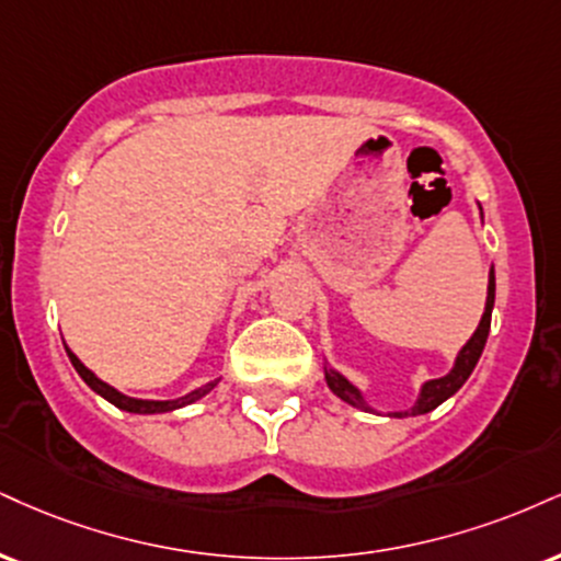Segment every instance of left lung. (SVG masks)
Returning a JSON list of instances; mask_svg holds the SVG:
<instances>
[{
	"label": "left lung",
	"mask_w": 561,
	"mask_h": 561,
	"mask_svg": "<svg viewBox=\"0 0 561 561\" xmlns=\"http://www.w3.org/2000/svg\"><path fill=\"white\" fill-rule=\"evenodd\" d=\"M481 208V206H478ZM483 216V211H481ZM494 293H496V279H494V268L489 272V295H485V308H483V316H481V323H478V329L470 336L468 342H465V347L457 353L455 357V366L447 376H442V379H431L421 387V394H417L415 404L410 410H397V413H389V417H410V415H423V413H431V410L438 408L444 400H449L451 394H455L457 389L462 387L465 381H468V376L473 374L478 357H481L483 347H485V340H489V329H491V310H494ZM323 376H327V383L329 389L334 391L340 400H345L347 404H353V408H360L366 410V413H374V408L366 402V397H363V391L355 387V383H350L345 376L340 374V370L334 368H323Z\"/></svg>",
	"instance_id": "8db88e82"
}]
</instances>
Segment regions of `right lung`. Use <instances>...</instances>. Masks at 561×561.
I'll return each instance as SVG.
<instances>
[{
    "label": "right lung",
    "instance_id": "1",
    "mask_svg": "<svg viewBox=\"0 0 561 561\" xmlns=\"http://www.w3.org/2000/svg\"><path fill=\"white\" fill-rule=\"evenodd\" d=\"M65 350H67V357H70V363H72V366H76V370L80 374V379H83L93 391H96V394L104 397L106 402H112L114 408H119V410H127V413H138V415L172 413V410H180V408H185V404L198 402L201 397H206L208 391H211L216 383H219V379L208 381V383H204V387L193 389L191 394L178 397V400H138V397H127V394H123V391H117L114 387H110V383H106V381H101L91 368H85L83 363H80V357L72 353L70 347L65 345Z\"/></svg>",
    "mask_w": 561,
    "mask_h": 561
}]
</instances>
